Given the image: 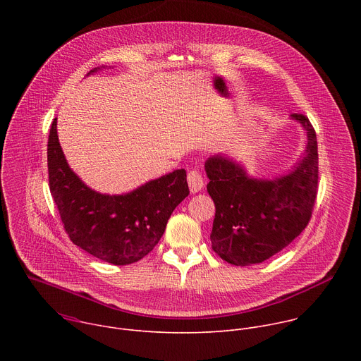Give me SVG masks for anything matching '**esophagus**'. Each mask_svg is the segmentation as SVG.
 <instances>
[{
	"label": "esophagus",
	"instance_id": "1",
	"mask_svg": "<svg viewBox=\"0 0 361 361\" xmlns=\"http://www.w3.org/2000/svg\"><path fill=\"white\" fill-rule=\"evenodd\" d=\"M187 181H188L190 191L192 194L201 191V188L204 187V180H202V177H201V174L198 171H190L188 176H187Z\"/></svg>",
	"mask_w": 361,
	"mask_h": 361
}]
</instances>
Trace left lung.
<instances>
[{
    "mask_svg": "<svg viewBox=\"0 0 361 361\" xmlns=\"http://www.w3.org/2000/svg\"><path fill=\"white\" fill-rule=\"evenodd\" d=\"M307 134L304 156L283 176L257 178L227 154L204 164L216 204L213 250L234 266L259 264L287 247L310 221L319 183L316 131L302 114H291Z\"/></svg>",
    "mask_w": 361,
    "mask_h": 361,
    "instance_id": "left-lung-1",
    "label": "left lung"
}]
</instances>
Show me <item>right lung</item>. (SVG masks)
Instances as JSON below:
<instances>
[{"mask_svg":"<svg viewBox=\"0 0 361 361\" xmlns=\"http://www.w3.org/2000/svg\"><path fill=\"white\" fill-rule=\"evenodd\" d=\"M104 67H97L87 75ZM48 180L71 241L97 259L114 266L135 263L157 245L177 205L188 195L185 170H174L124 194L90 188L68 166L51 124Z\"/></svg>","mask_w":361,"mask_h":361,"instance_id":"1","label":"right lung"}]
</instances>
